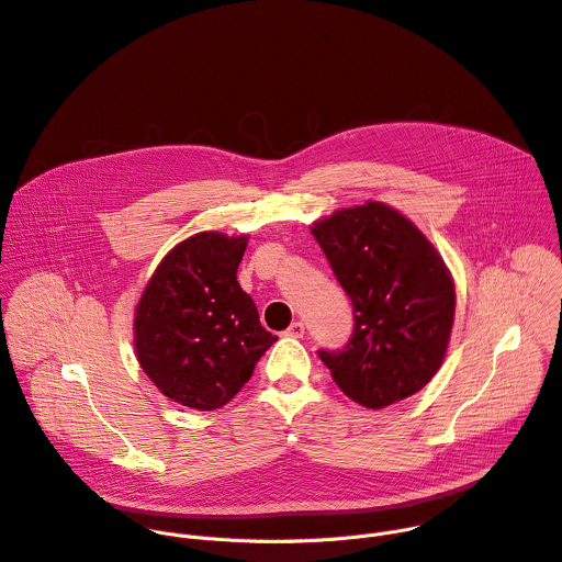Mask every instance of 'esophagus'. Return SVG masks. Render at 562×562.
Segmentation results:
<instances>
[{
	"label": "esophagus",
	"mask_w": 562,
	"mask_h": 562,
	"mask_svg": "<svg viewBox=\"0 0 562 562\" xmlns=\"http://www.w3.org/2000/svg\"><path fill=\"white\" fill-rule=\"evenodd\" d=\"M284 336H289V338H302V336H304V325L297 319V323H293V325L284 331Z\"/></svg>",
	"instance_id": "34e87169"
}]
</instances>
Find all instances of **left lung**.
<instances>
[{
	"mask_svg": "<svg viewBox=\"0 0 562 562\" xmlns=\"http://www.w3.org/2000/svg\"><path fill=\"white\" fill-rule=\"evenodd\" d=\"M311 233L353 304L342 351H319L353 403L384 409L418 393L447 356L456 286L429 237L400 211L369 200L315 220Z\"/></svg>",
	"mask_w": 562,
	"mask_h": 562,
	"instance_id": "obj_1",
	"label": "left lung"
}]
</instances>
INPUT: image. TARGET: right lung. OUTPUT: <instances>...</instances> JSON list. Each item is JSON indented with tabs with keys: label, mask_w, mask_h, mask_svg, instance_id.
I'll return each instance as SVG.
<instances>
[{
	"label": "right lung",
	"mask_w": 562,
	"mask_h": 562,
	"mask_svg": "<svg viewBox=\"0 0 562 562\" xmlns=\"http://www.w3.org/2000/svg\"><path fill=\"white\" fill-rule=\"evenodd\" d=\"M247 243L249 235L217 231L182 239L157 265L135 306L137 362L159 393L182 407H224L278 340L237 282Z\"/></svg>",
	"instance_id": "add662e5"
}]
</instances>
